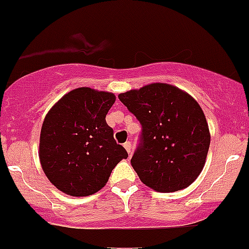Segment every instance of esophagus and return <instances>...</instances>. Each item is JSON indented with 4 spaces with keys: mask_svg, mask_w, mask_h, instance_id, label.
<instances>
[{
    "mask_svg": "<svg viewBox=\"0 0 249 249\" xmlns=\"http://www.w3.org/2000/svg\"><path fill=\"white\" fill-rule=\"evenodd\" d=\"M123 146H124V149H126L127 150V153H128V155H131V149H132V144H131V142H126V143L123 144Z\"/></svg>",
    "mask_w": 249,
    "mask_h": 249,
    "instance_id": "obj_1",
    "label": "esophagus"
}]
</instances>
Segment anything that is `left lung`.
Wrapping results in <instances>:
<instances>
[{
	"instance_id": "left-lung-1",
	"label": "left lung",
	"mask_w": 249,
	"mask_h": 249,
	"mask_svg": "<svg viewBox=\"0 0 249 249\" xmlns=\"http://www.w3.org/2000/svg\"><path fill=\"white\" fill-rule=\"evenodd\" d=\"M142 126L131 159L141 181L158 192L188 187L199 176L210 145L203 110L178 88L154 83L118 95Z\"/></svg>"
}]
</instances>
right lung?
<instances>
[{
  "instance_id": "add662e5",
  "label": "right lung",
  "mask_w": 249,
  "mask_h": 249,
  "mask_svg": "<svg viewBox=\"0 0 249 249\" xmlns=\"http://www.w3.org/2000/svg\"><path fill=\"white\" fill-rule=\"evenodd\" d=\"M113 94L78 88L66 94L45 117L40 134V162L56 188L73 197L100 191L126 149L116 143L106 115Z\"/></svg>"
}]
</instances>
